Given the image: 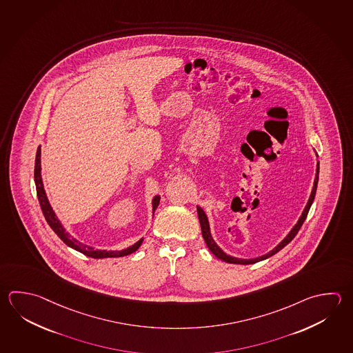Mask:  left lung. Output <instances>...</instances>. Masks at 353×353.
Listing matches in <instances>:
<instances>
[{"instance_id":"obj_1","label":"left lung","mask_w":353,"mask_h":353,"mask_svg":"<svg viewBox=\"0 0 353 353\" xmlns=\"http://www.w3.org/2000/svg\"><path fill=\"white\" fill-rule=\"evenodd\" d=\"M319 163H317V174H316L314 183H313L312 193H311V196H310V200L307 202L306 208H305V211L302 213V216H301V219H299V222H297V225L293 227L292 231L288 233V236H287L285 240L282 241V242L279 243V246L276 247V248H273L272 251H270L267 254H263V256L257 257V259H252V260H240V259H236V257H232V256H227L226 253L223 252V251L221 250L220 247L216 245V242L212 240L211 233H210V226H208V220H207L206 214H205L203 210H202L201 207H197V213H199V220H200L202 236H203L205 242H206L207 247L210 248V251H211V252H212L217 259L225 261V262H228V263H236V265H252V263H256V262L266 260L268 257L273 256L274 253H277L279 251H281L283 247L287 246V245H288V243L294 239V236L299 233V228H301V226L303 225V222L306 220L307 214H308V211H310L313 200H314V196H316V190H317V183H319Z\"/></svg>"}]
</instances>
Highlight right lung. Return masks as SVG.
Here are the masks:
<instances>
[{"label": "right lung", "mask_w": 353, "mask_h": 353, "mask_svg": "<svg viewBox=\"0 0 353 353\" xmlns=\"http://www.w3.org/2000/svg\"><path fill=\"white\" fill-rule=\"evenodd\" d=\"M34 183H36V191H37V197H39V202H40L41 210L42 213L46 219L47 223L50 227L54 230V233L60 237L61 240L66 243L67 246L74 248L79 252L86 254L88 257L92 259H106V257H122V256H127L130 253L134 252L139 250V247L142 243V240L136 242L132 246L128 247L126 250L122 251H100V250H93L92 247L85 246L80 243L79 241L74 240V237H71L68 233L65 231V228L62 227L59 219L56 217L52 207L50 206L48 200H47L46 193L43 190V185H42V179H41V148H37V153H36V162H34ZM153 212L154 210L159 206L160 203V196H156L153 199Z\"/></svg>", "instance_id": "add662e5"}]
</instances>
